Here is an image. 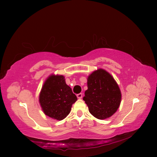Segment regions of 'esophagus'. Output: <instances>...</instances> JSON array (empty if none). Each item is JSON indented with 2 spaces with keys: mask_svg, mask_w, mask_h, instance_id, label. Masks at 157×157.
I'll list each match as a JSON object with an SVG mask.
<instances>
[{
  "mask_svg": "<svg viewBox=\"0 0 157 157\" xmlns=\"http://www.w3.org/2000/svg\"><path fill=\"white\" fill-rule=\"evenodd\" d=\"M77 97H78V98H79V99H81L82 98V93H79V94H77Z\"/></svg>",
  "mask_w": 157,
  "mask_h": 157,
  "instance_id": "1",
  "label": "esophagus"
}]
</instances>
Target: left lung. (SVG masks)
<instances>
[{"label":"left lung","mask_w":157,"mask_h":157,"mask_svg":"<svg viewBox=\"0 0 157 157\" xmlns=\"http://www.w3.org/2000/svg\"><path fill=\"white\" fill-rule=\"evenodd\" d=\"M87 84L83 100L90 113L98 119L111 117L121 101V91L113 77L105 69H98L88 76Z\"/></svg>","instance_id":"obj_1"}]
</instances>
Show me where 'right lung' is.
<instances>
[{
    "mask_svg": "<svg viewBox=\"0 0 157 157\" xmlns=\"http://www.w3.org/2000/svg\"><path fill=\"white\" fill-rule=\"evenodd\" d=\"M77 100L71 88L66 84L65 77L61 75H50L39 96L40 105L44 114L59 121L69 114Z\"/></svg>",
    "mask_w": 157,
    "mask_h": 157,
    "instance_id": "right-lung-1",
    "label": "right lung"
}]
</instances>
